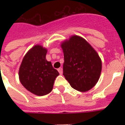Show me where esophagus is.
<instances>
[{
    "label": "esophagus",
    "instance_id": "obj_1",
    "mask_svg": "<svg viewBox=\"0 0 125 125\" xmlns=\"http://www.w3.org/2000/svg\"><path fill=\"white\" fill-rule=\"evenodd\" d=\"M58 72H59V73H60V74H62V73H63V69L62 68H59L58 69Z\"/></svg>",
    "mask_w": 125,
    "mask_h": 125
}]
</instances>
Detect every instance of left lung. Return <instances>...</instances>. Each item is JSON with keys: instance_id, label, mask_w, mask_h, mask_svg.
Wrapping results in <instances>:
<instances>
[{"instance_id": "1", "label": "left lung", "mask_w": 125, "mask_h": 125, "mask_svg": "<svg viewBox=\"0 0 125 125\" xmlns=\"http://www.w3.org/2000/svg\"><path fill=\"white\" fill-rule=\"evenodd\" d=\"M64 56L63 74L71 86L81 92L97 83L102 70L99 54L83 38L71 36L61 45Z\"/></svg>"}]
</instances>
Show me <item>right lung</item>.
<instances>
[{
	"label": "right lung",
	"mask_w": 125,
	"mask_h": 125,
	"mask_svg": "<svg viewBox=\"0 0 125 125\" xmlns=\"http://www.w3.org/2000/svg\"><path fill=\"white\" fill-rule=\"evenodd\" d=\"M47 50L35 45L22 59L19 71L21 83L28 91L38 96L49 93L59 73L46 60Z\"/></svg>",
	"instance_id": "obj_1"
}]
</instances>
